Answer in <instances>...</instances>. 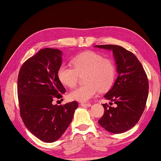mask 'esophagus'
Returning <instances> with one entry per match:
<instances>
[{
    "instance_id": "obj_1",
    "label": "esophagus",
    "mask_w": 161,
    "mask_h": 161,
    "mask_svg": "<svg viewBox=\"0 0 161 161\" xmlns=\"http://www.w3.org/2000/svg\"><path fill=\"white\" fill-rule=\"evenodd\" d=\"M80 106H83V107H90V106H92V104H91L90 103H80Z\"/></svg>"
}]
</instances>
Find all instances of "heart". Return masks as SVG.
I'll use <instances>...</instances> for the list:
<instances>
[{"label": "heart", "instance_id": "heart-1", "mask_svg": "<svg viewBox=\"0 0 161 161\" xmlns=\"http://www.w3.org/2000/svg\"><path fill=\"white\" fill-rule=\"evenodd\" d=\"M72 66L62 65L58 77L63 85L73 88L77 84L80 75H85L86 84L76 87L69 93L72 100L85 102L95 96L98 91L109 89L115 81L116 66L110 58L94 51H86L77 55L72 60Z\"/></svg>", "mask_w": 161, "mask_h": 161}]
</instances>
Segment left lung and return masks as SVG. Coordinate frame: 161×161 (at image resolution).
<instances>
[{"label": "left lung", "mask_w": 161, "mask_h": 161, "mask_svg": "<svg viewBox=\"0 0 161 161\" xmlns=\"http://www.w3.org/2000/svg\"><path fill=\"white\" fill-rule=\"evenodd\" d=\"M112 50L118 76L104 97L115 107L103 104V115L98 123L113 134L125 132L135 125L145 109L148 94V81L144 68L133 53L116 45L95 46Z\"/></svg>", "instance_id": "left-lung-1"}]
</instances>
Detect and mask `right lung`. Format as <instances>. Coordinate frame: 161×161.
<instances>
[{
    "instance_id": "right-lung-1",
    "label": "right lung",
    "mask_w": 161,
    "mask_h": 161,
    "mask_svg": "<svg viewBox=\"0 0 161 161\" xmlns=\"http://www.w3.org/2000/svg\"><path fill=\"white\" fill-rule=\"evenodd\" d=\"M61 51L46 48L22 64L17 78L19 113L26 127L44 142L57 141L71 123L77 101L53 105L66 90L58 77Z\"/></svg>"
}]
</instances>
